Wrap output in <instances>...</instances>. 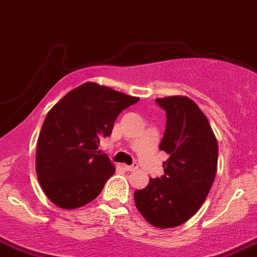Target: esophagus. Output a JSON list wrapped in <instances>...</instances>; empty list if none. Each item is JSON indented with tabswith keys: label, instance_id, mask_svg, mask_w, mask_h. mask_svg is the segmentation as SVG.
I'll return each mask as SVG.
<instances>
[{
	"label": "esophagus",
	"instance_id": "1",
	"mask_svg": "<svg viewBox=\"0 0 257 257\" xmlns=\"http://www.w3.org/2000/svg\"><path fill=\"white\" fill-rule=\"evenodd\" d=\"M124 169H125L126 171H136V170L138 169V165H124Z\"/></svg>",
	"mask_w": 257,
	"mask_h": 257
}]
</instances>
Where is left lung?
<instances>
[{
    "label": "left lung",
    "instance_id": "left-lung-1",
    "mask_svg": "<svg viewBox=\"0 0 257 257\" xmlns=\"http://www.w3.org/2000/svg\"><path fill=\"white\" fill-rule=\"evenodd\" d=\"M156 102L166 111L160 150L169 158L165 174L134 191V201L150 224L172 228L190 219L207 199L217 172L218 145L207 116L193 100L169 96Z\"/></svg>",
    "mask_w": 257,
    "mask_h": 257
}]
</instances>
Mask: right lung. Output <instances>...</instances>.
<instances>
[{
    "label": "right lung",
    "mask_w": 257,
    "mask_h": 257,
    "mask_svg": "<svg viewBox=\"0 0 257 257\" xmlns=\"http://www.w3.org/2000/svg\"><path fill=\"white\" fill-rule=\"evenodd\" d=\"M140 97L95 82L69 91L47 114L37 145L38 180L53 204L76 209L92 201L115 172L100 138L111 134L114 121Z\"/></svg>",
    "instance_id": "right-lung-1"
}]
</instances>
